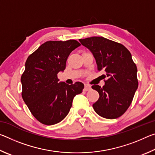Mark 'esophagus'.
I'll return each instance as SVG.
<instances>
[{"instance_id":"1","label":"esophagus","mask_w":155,"mask_h":155,"mask_svg":"<svg viewBox=\"0 0 155 155\" xmlns=\"http://www.w3.org/2000/svg\"><path fill=\"white\" fill-rule=\"evenodd\" d=\"M90 90H91V86L87 85V84H85V87H84V91H89Z\"/></svg>"}]
</instances>
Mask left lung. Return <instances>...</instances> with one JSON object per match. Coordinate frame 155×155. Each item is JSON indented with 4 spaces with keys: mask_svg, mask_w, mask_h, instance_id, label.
Returning <instances> with one entry per match:
<instances>
[{
    "mask_svg": "<svg viewBox=\"0 0 155 155\" xmlns=\"http://www.w3.org/2000/svg\"><path fill=\"white\" fill-rule=\"evenodd\" d=\"M82 45L92 52L104 85L91 86L99 94L93 104L97 114L107 119H115L122 115L130 105L138 87L137 66L129 51L122 44L103 37L80 39Z\"/></svg>",
    "mask_w": 155,
    "mask_h": 155,
    "instance_id": "8db88e82",
    "label": "left lung"
}]
</instances>
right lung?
Wrapping results in <instances>:
<instances>
[{"mask_svg":"<svg viewBox=\"0 0 155 155\" xmlns=\"http://www.w3.org/2000/svg\"><path fill=\"white\" fill-rule=\"evenodd\" d=\"M81 46L74 40L48 41L28 57L21 77L22 97L35 118L46 125L64 120L73 98L82 92L84 85L59 82L57 74L65 69L70 52Z\"/></svg>","mask_w":155,"mask_h":155,"instance_id":"obj_1","label":"right lung"}]
</instances>
